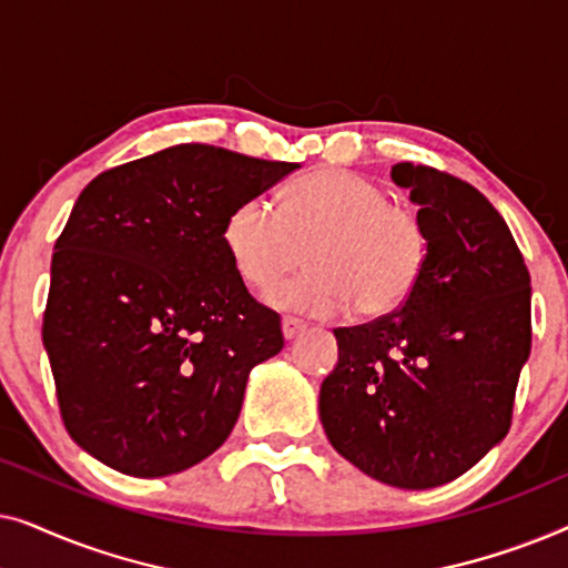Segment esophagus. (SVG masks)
I'll list each match as a JSON object with an SVG mask.
<instances>
[{
	"label": "esophagus",
	"instance_id": "obj_1",
	"mask_svg": "<svg viewBox=\"0 0 568 568\" xmlns=\"http://www.w3.org/2000/svg\"><path fill=\"white\" fill-rule=\"evenodd\" d=\"M307 328V323L305 321H300V317H290L286 315L284 321H282V333H284V338L286 341H292V338H297L302 331Z\"/></svg>",
	"mask_w": 568,
	"mask_h": 568
}]
</instances>
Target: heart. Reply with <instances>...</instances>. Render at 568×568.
I'll return each mask as SVG.
<instances>
[{"label": "heart", "mask_w": 568, "mask_h": 568, "mask_svg": "<svg viewBox=\"0 0 568 568\" xmlns=\"http://www.w3.org/2000/svg\"><path fill=\"white\" fill-rule=\"evenodd\" d=\"M235 274L266 292L298 265L311 271L268 292L282 310L333 317L354 307L359 317L398 310L422 282L429 232L414 206L390 201L383 183L352 170L325 168L282 193L278 214L261 199H245L222 227Z\"/></svg>", "instance_id": "1"}]
</instances>
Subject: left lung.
<instances>
[{"label":"left lung","mask_w":568,"mask_h":568,"mask_svg":"<svg viewBox=\"0 0 568 568\" xmlns=\"http://www.w3.org/2000/svg\"><path fill=\"white\" fill-rule=\"evenodd\" d=\"M429 232L422 282L377 321L333 328L338 364L321 385L336 453L387 486L434 488L507 437L530 356V271L507 222L470 183L398 162Z\"/></svg>","instance_id":"left-lung-1"}]
</instances>
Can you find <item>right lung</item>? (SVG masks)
Listing matches in <instances>:
<instances>
[{
	"label": "right lung",
	"mask_w": 568,
	"mask_h": 568,
	"mask_svg": "<svg viewBox=\"0 0 568 568\" xmlns=\"http://www.w3.org/2000/svg\"><path fill=\"white\" fill-rule=\"evenodd\" d=\"M297 162L178 144L100 173L53 245L43 346L69 437L108 468L173 476L224 445L282 321L222 227Z\"/></svg>",
	"instance_id": "right-lung-1"
}]
</instances>
